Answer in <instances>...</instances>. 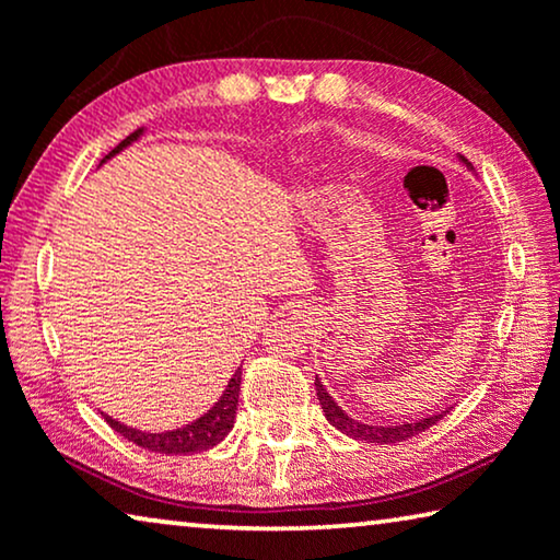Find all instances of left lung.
Here are the masks:
<instances>
[{"instance_id":"left-lung-1","label":"left lung","mask_w":560,"mask_h":560,"mask_svg":"<svg viewBox=\"0 0 560 560\" xmlns=\"http://www.w3.org/2000/svg\"><path fill=\"white\" fill-rule=\"evenodd\" d=\"M460 159H464V156H460ZM464 162H466V159H464ZM314 384H316V396H318V404H322V408H324L326 421L331 423L336 431H341L349 439H357V441H363V443H401V441H408L411 436H419L421 431L431 429L433 423H439V419H443V416L448 413V411H441V413L425 416V419H419V421H411V423L404 421V423H396V425L363 423V421L351 419V416L334 401L331 394H328L324 388L322 378L316 376Z\"/></svg>"}]
</instances>
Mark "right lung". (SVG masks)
Returning <instances> with one entry per match:
<instances>
[{"label":"right lung","mask_w":560,"mask_h":560,"mask_svg":"<svg viewBox=\"0 0 560 560\" xmlns=\"http://www.w3.org/2000/svg\"><path fill=\"white\" fill-rule=\"evenodd\" d=\"M141 135H144V129H137L135 135H129L119 147H114L112 152L102 159V162L112 159L114 154H119L121 149H127L131 141H137ZM238 386H242V371H236V374L229 378L224 394L219 396V401L211 406L207 413L199 416L197 421L186 423V425H182V429H174V431L149 433V431L131 429V425H124L121 421L112 419V416H106V413H104V419L114 431L121 433L124 439H129L131 443H137V446L147 448V451H154V454H172V456L199 454V451L214 448L217 443L224 441L226 433L234 429L236 406H238Z\"/></svg>","instance_id":"obj_1"}]
</instances>
